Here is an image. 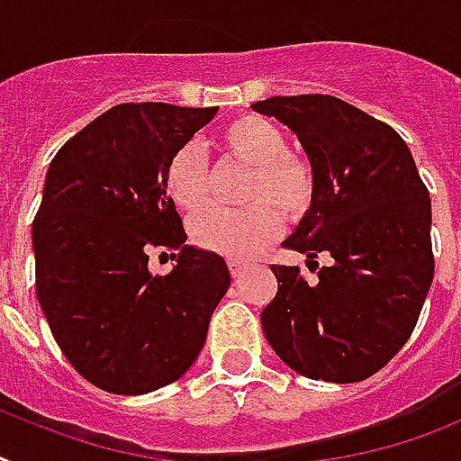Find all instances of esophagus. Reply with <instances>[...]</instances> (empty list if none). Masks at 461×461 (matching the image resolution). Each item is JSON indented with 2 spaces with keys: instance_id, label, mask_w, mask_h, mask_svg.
<instances>
[{
  "instance_id": "1",
  "label": "esophagus",
  "mask_w": 461,
  "mask_h": 461,
  "mask_svg": "<svg viewBox=\"0 0 461 461\" xmlns=\"http://www.w3.org/2000/svg\"><path fill=\"white\" fill-rule=\"evenodd\" d=\"M247 264L245 261H240V258H228V271H230V276L233 277H240V273L245 271Z\"/></svg>"
}]
</instances>
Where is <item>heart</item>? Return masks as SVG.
Listing matches in <instances>:
<instances>
[{"label":"heart","mask_w":461,"mask_h":461,"mask_svg":"<svg viewBox=\"0 0 461 461\" xmlns=\"http://www.w3.org/2000/svg\"><path fill=\"white\" fill-rule=\"evenodd\" d=\"M221 148L230 159L252 169L245 204L249 207L207 209L190 221V240L204 252L247 258L271 245L283 221H302L311 212L318 190L313 165L287 150V139L276 124L257 115L228 122ZM167 197L178 212H197L207 203V159L197 143L178 146L162 171Z\"/></svg>","instance_id":"obj_1"}]
</instances>
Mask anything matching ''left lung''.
Instances as JSON below:
<instances>
[{"instance_id":"8db88e82","label":"left lung","mask_w":461,"mask_h":461,"mask_svg":"<svg viewBox=\"0 0 461 461\" xmlns=\"http://www.w3.org/2000/svg\"><path fill=\"white\" fill-rule=\"evenodd\" d=\"M252 110L302 140L315 169L313 207L285 247L328 266L306 283L277 266L261 327L308 379L363 382L410 339L433 280L431 197L393 127L327 94L273 96Z\"/></svg>"}]
</instances>
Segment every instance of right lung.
<instances>
[{
    "label": "right lung",
    "mask_w": 461,
    "mask_h": 461,
    "mask_svg": "<svg viewBox=\"0 0 461 461\" xmlns=\"http://www.w3.org/2000/svg\"><path fill=\"white\" fill-rule=\"evenodd\" d=\"M219 108L122 103L51 159L32 221L37 299L68 363L108 393L176 382L203 351L230 273L219 254L185 245L167 197V159ZM177 266L153 276L147 254Z\"/></svg>",
    "instance_id": "1"
}]
</instances>
